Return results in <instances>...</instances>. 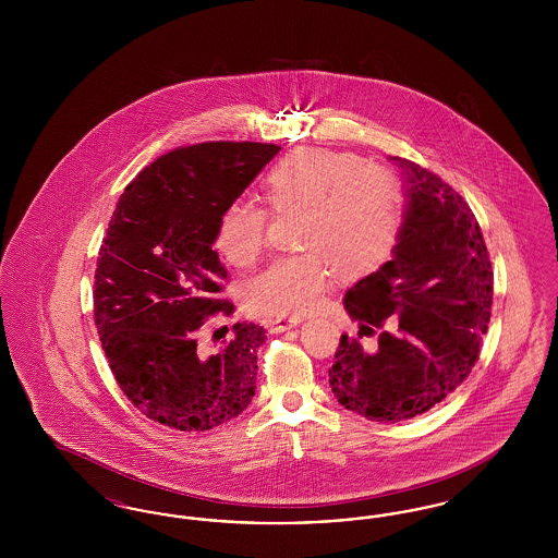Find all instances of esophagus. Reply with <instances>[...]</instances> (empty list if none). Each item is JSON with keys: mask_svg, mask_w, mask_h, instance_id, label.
Listing matches in <instances>:
<instances>
[{"mask_svg": "<svg viewBox=\"0 0 558 558\" xmlns=\"http://www.w3.org/2000/svg\"><path fill=\"white\" fill-rule=\"evenodd\" d=\"M303 322V318L299 316H282V318L269 319V330L271 332H284V330H291L294 326H299Z\"/></svg>", "mask_w": 558, "mask_h": 558, "instance_id": "1", "label": "esophagus"}]
</instances>
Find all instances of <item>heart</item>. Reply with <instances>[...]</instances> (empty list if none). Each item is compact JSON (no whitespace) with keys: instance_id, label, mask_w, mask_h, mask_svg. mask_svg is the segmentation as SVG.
<instances>
[{"instance_id":"heart-1","label":"heart","mask_w":558,"mask_h":558,"mask_svg":"<svg viewBox=\"0 0 558 558\" xmlns=\"http://www.w3.org/2000/svg\"><path fill=\"white\" fill-rule=\"evenodd\" d=\"M264 198L271 211H303L296 244L310 253L276 259L248 284L246 303L255 314L310 312L328 282L323 256L339 276L355 278L383 266L398 244V180L357 155L294 150L267 171ZM266 221L253 203H230L217 219V251L232 266L253 264L266 242Z\"/></svg>"}]
</instances>
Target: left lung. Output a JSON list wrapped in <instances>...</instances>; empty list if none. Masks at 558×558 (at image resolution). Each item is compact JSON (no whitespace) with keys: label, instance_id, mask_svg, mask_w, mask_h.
<instances>
[{"label":"left lung","instance_id":"obj_1","mask_svg":"<svg viewBox=\"0 0 558 558\" xmlns=\"http://www.w3.org/2000/svg\"><path fill=\"white\" fill-rule=\"evenodd\" d=\"M399 169L403 213L393 259L345 292L364 349L341 337L328 383L347 410L376 423L414 418L471 374L487 332L494 271L477 219L464 198L421 165Z\"/></svg>","mask_w":558,"mask_h":558}]
</instances>
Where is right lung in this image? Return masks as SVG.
<instances>
[{
  "label": "right lung",
  "instance_id": "add662e5",
  "mask_svg": "<svg viewBox=\"0 0 558 558\" xmlns=\"http://www.w3.org/2000/svg\"><path fill=\"white\" fill-rule=\"evenodd\" d=\"M280 146L207 142L173 150L137 173L108 223L94 282V318L110 371L133 405L160 425L209 430L251 403L266 330L236 322L217 351L198 330L234 305L215 299L226 280L217 219Z\"/></svg>",
  "mask_w": 558,
  "mask_h": 558
}]
</instances>
